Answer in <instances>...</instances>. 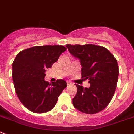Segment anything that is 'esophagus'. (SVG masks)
Segmentation results:
<instances>
[{
    "label": "esophagus",
    "mask_w": 134,
    "mask_h": 134,
    "mask_svg": "<svg viewBox=\"0 0 134 134\" xmlns=\"http://www.w3.org/2000/svg\"><path fill=\"white\" fill-rule=\"evenodd\" d=\"M67 86H69V85H72V83H71V82H67Z\"/></svg>",
    "instance_id": "1"
}]
</instances>
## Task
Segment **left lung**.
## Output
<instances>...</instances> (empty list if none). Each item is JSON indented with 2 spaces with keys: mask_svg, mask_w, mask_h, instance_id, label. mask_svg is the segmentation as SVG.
<instances>
[{
  "mask_svg": "<svg viewBox=\"0 0 134 134\" xmlns=\"http://www.w3.org/2000/svg\"><path fill=\"white\" fill-rule=\"evenodd\" d=\"M69 52L81 63L82 78L88 79L90 87L75 84L77 92L73 104L88 114L104 109L112 100L119 74L117 60L107 48L92 44L66 45Z\"/></svg>",
  "mask_w": 134,
  "mask_h": 134,
  "instance_id": "1",
  "label": "left lung"
}]
</instances>
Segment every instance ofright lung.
Wrapping results in <instances>:
<instances>
[{"instance_id":"1","label":"right lung","mask_w":134,"mask_h":134,"mask_svg":"<svg viewBox=\"0 0 134 134\" xmlns=\"http://www.w3.org/2000/svg\"><path fill=\"white\" fill-rule=\"evenodd\" d=\"M66 49L59 45L34 46L17 54L12 65V80L16 94L27 109L45 113L54 108L67 82L62 79L46 81V69Z\"/></svg>"}]
</instances>
